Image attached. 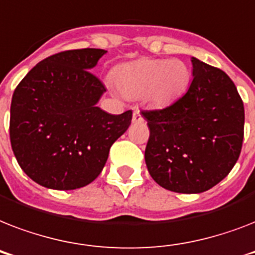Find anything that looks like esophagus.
<instances>
[{
	"mask_svg": "<svg viewBox=\"0 0 255 255\" xmlns=\"http://www.w3.org/2000/svg\"><path fill=\"white\" fill-rule=\"evenodd\" d=\"M132 122H133V123H141V122H144L143 115L140 114L139 110H135V111H133V115H132Z\"/></svg>",
	"mask_w": 255,
	"mask_h": 255,
	"instance_id": "1",
	"label": "esophagus"
}]
</instances>
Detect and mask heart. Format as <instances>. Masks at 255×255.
<instances>
[{
  "label": "heart",
  "mask_w": 255,
  "mask_h": 255,
  "mask_svg": "<svg viewBox=\"0 0 255 255\" xmlns=\"http://www.w3.org/2000/svg\"><path fill=\"white\" fill-rule=\"evenodd\" d=\"M116 85L128 98L147 96L153 106H165L181 96L189 86L190 71L180 59L143 58L122 66Z\"/></svg>",
  "instance_id": "b5f03b06"
}]
</instances>
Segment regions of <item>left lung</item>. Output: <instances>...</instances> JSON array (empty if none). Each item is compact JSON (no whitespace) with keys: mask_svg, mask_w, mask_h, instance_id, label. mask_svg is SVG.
<instances>
[{"mask_svg":"<svg viewBox=\"0 0 255 255\" xmlns=\"http://www.w3.org/2000/svg\"><path fill=\"white\" fill-rule=\"evenodd\" d=\"M188 91L161 110L141 111L148 122V172L160 186L201 193L229 174L244 141L245 110L222 70L192 58Z\"/></svg>","mask_w":255,"mask_h":255,"instance_id":"obj_1","label":"left lung"}]
</instances>
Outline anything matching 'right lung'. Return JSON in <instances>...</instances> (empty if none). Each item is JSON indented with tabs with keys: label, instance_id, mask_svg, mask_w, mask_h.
Masks as SVG:
<instances>
[{
	"label": "right lung",
	"instance_id": "right-lung-1",
	"mask_svg": "<svg viewBox=\"0 0 255 255\" xmlns=\"http://www.w3.org/2000/svg\"><path fill=\"white\" fill-rule=\"evenodd\" d=\"M107 53L66 50L41 61L14 90L10 143L19 167L50 189L70 190L94 181L110 148L127 131L132 111L96 107L106 87L90 70Z\"/></svg>",
	"mask_w": 255,
	"mask_h": 255
}]
</instances>
